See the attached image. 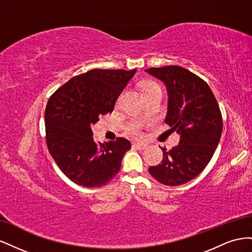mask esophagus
I'll return each instance as SVG.
<instances>
[{
    "mask_svg": "<svg viewBox=\"0 0 252 252\" xmlns=\"http://www.w3.org/2000/svg\"><path fill=\"white\" fill-rule=\"evenodd\" d=\"M132 146L136 149H139V150H143V149L146 148V145H145L144 143H133Z\"/></svg>",
    "mask_w": 252,
    "mask_h": 252,
    "instance_id": "1",
    "label": "esophagus"
}]
</instances>
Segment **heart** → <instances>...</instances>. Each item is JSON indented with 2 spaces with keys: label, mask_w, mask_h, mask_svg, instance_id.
Listing matches in <instances>:
<instances>
[{
  "label": "heart",
  "mask_w": 252,
  "mask_h": 252,
  "mask_svg": "<svg viewBox=\"0 0 252 252\" xmlns=\"http://www.w3.org/2000/svg\"><path fill=\"white\" fill-rule=\"evenodd\" d=\"M156 89H161V87H159L155 82H147L146 85H145V90H146V93H149V91L156 90ZM127 130L130 134L135 135L139 133V126L136 123H130L127 126Z\"/></svg>",
  "instance_id": "b5f03b06"
}]
</instances>
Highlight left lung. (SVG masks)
Here are the masks:
<instances>
[{"label":"left lung","mask_w":252,"mask_h":252,"mask_svg":"<svg viewBox=\"0 0 252 252\" xmlns=\"http://www.w3.org/2000/svg\"><path fill=\"white\" fill-rule=\"evenodd\" d=\"M162 81L168 93L165 123L180 135L178 146L163 150V161L149 167L158 182L179 186L197 177L211 159L223 130L219 104L208 84L181 66L145 70Z\"/></svg>","instance_id":"8db88e82"}]
</instances>
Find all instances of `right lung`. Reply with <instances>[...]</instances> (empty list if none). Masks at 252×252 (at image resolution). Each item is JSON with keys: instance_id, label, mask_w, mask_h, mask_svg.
<instances>
[{"instance_id": "1", "label": "right lung", "mask_w": 252, "mask_h": 252, "mask_svg": "<svg viewBox=\"0 0 252 252\" xmlns=\"http://www.w3.org/2000/svg\"><path fill=\"white\" fill-rule=\"evenodd\" d=\"M136 69H94L70 79L53 94L45 109L47 147L68 179L101 187L118 174L131 144L124 138L95 143L91 125L112 112Z\"/></svg>"}]
</instances>
